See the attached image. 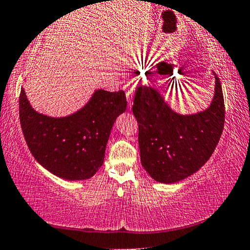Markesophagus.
I'll list each match as a JSON object with an SVG mask.
<instances>
[{
    "label": "esophagus",
    "instance_id": "1",
    "mask_svg": "<svg viewBox=\"0 0 250 250\" xmlns=\"http://www.w3.org/2000/svg\"><path fill=\"white\" fill-rule=\"evenodd\" d=\"M124 89L125 91L126 98H128L129 106H131L133 94H135V89H136V83H133V80H128V82H126L124 85Z\"/></svg>",
    "mask_w": 250,
    "mask_h": 250
}]
</instances>
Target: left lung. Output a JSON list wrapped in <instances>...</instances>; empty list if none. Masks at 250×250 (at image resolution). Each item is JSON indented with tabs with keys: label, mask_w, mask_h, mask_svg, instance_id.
<instances>
[{
	"label": "left lung",
	"mask_w": 250,
	"mask_h": 250,
	"mask_svg": "<svg viewBox=\"0 0 250 250\" xmlns=\"http://www.w3.org/2000/svg\"><path fill=\"white\" fill-rule=\"evenodd\" d=\"M214 76L212 104L191 115L175 113L150 86L137 88L132 112L138 122L140 161L154 180L162 184L184 180L213 154L222 135L226 111L220 79Z\"/></svg>",
	"instance_id": "1"
}]
</instances>
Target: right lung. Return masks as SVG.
I'll use <instances>...</instances> for the list:
<instances>
[{
    "instance_id": "add662e5",
    "label": "right lung",
    "mask_w": 250,
    "mask_h": 250,
    "mask_svg": "<svg viewBox=\"0 0 250 250\" xmlns=\"http://www.w3.org/2000/svg\"><path fill=\"white\" fill-rule=\"evenodd\" d=\"M126 108L124 90L98 89L76 113L51 118L30 106L24 89L19 96V118L28 148L38 163L65 180H85L104 162L115 119Z\"/></svg>"
}]
</instances>
